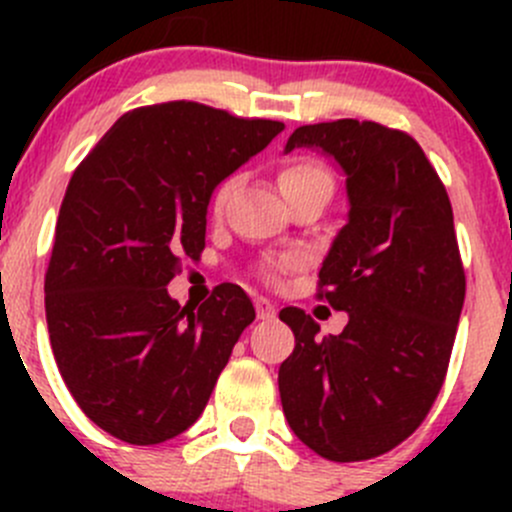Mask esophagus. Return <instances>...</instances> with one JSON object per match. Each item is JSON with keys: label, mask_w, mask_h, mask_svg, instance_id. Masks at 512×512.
I'll use <instances>...</instances> for the list:
<instances>
[{"label": "esophagus", "mask_w": 512, "mask_h": 512, "mask_svg": "<svg viewBox=\"0 0 512 512\" xmlns=\"http://www.w3.org/2000/svg\"><path fill=\"white\" fill-rule=\"evenodd\" d=\"M255 309H257V317L260 319H275L277 307L265 297H255Z\"/></svg>", "instance_id": "1"}]
</instances>
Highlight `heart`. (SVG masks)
I'll return each instance as SVG.
<instances>
[{"label": "heart", "instance_id": "b5f03b06", "mask_svg": "<svg viewBox=\"0 0 512 512\" xmlns=\"http://www.w3.org/2000/svg\"><path fill=\"white\" fill-rule=\"evenodd\" d=\"M280 188L285 193V198H294L299 193H307V190H332L334 180L329 175V170L322 163L312 158H297L292 163H287L280 173ZM232 190V180H225L218 190H215V208H223ZM277 265H270L262 270V277L267 280H275Z\"/></svg>", "mask_w": 512, "mask_h": 512}]
</instances>
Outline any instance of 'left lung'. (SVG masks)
<instances>
[{
  "instance_id": "8db88e82",
  "label": "left lung",
  "mask_w": 512,
  "mask_h": 512,
  "mask_svg": "<svg viewBox=\"0 0 512 512\" xmlns=\"http://www.w3.org/2000/svg\"><path fill=\"white\" fill-rule=\"evenodd\" d=\"M317 148L347 175L349 220L319 270V299L349 314L319 337L297 307L280 312L294 352L280 399L294 436L327 461L381 456L431 411L451 359L466 272L441 178L404 131L339 118L299 126L285 151Z\"/></svg>"
}]
</instances>
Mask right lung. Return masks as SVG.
<instances>
[{"label": "right lung", "mask_w": 512, "mask_h": 512, "mask_svg": "<svg viewBox=\"0 0 512 512\" xmlns=\"http://www.w3.org/2000/svg\"><path fill=\"white\" fill-rule=\"evenodd\" d=\"M282 128L195 101L133 108L71 175L46 324L64 384L111 436L153 446L203 414L255 307L230 282L200 307L165 287L203 252L213 190Z\"/></svg>", "instance_id": "add662e5"}]
</instances>
